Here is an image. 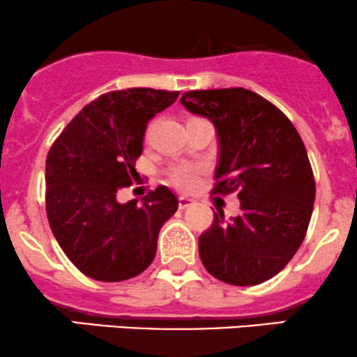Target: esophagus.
<instances>
[{"label": "esophagus", "mask_w": 357, "mask_h": 357, "mask_svg": "<svg viewBox=\"0 0 357 357\" xmlns=\"http://www.w3.org/2000/svg\"><path fill=\"white\" fill-rule=\"evenodd\" d=\"M195 204L193 198H188V197H179V208H188L191 205Z\"/></svg>", "instance_id": "esophagus-1"}]
</instances>
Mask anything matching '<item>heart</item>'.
Here are the masks:
<instances>
[{"instance_id":"heart-1","label":"heart","mask_w":357,"mask_h":357,"mask_svg":"<svg viewBox=\"0 0 357 357\" xmlns=\"http://www.w3.org/2000/svg\"><path fill=\"white\" fill-rule=\"evenodd\" d=\"M198 174H200V169L188 166V164H178L169 171L171 181L183 190L195 188L198 183Z\"/></svg>"}]
</instances>
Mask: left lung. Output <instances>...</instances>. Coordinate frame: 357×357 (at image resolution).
Segmentation results:
<instances>
[{"label": "left lung", "instance_id": "1", "mask_svg": "<svg viewBox=\"0 0 357 357\" xmlns=\"http://www.w3.org/2000/svg\"><path fill=\"white\" fill-rule=\"evenodd\" d=\"M181 104L213 123L220 153L213 193L238 191L241 213L213 224L198 239L210 275L231 286L272 279L305 239L314 204L310 159L289 118L248 89L190 90Z\"/></svg>", "mask_w": 357, "mask_h": 357}]
</instances>
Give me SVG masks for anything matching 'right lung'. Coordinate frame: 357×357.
<instances>
[{"instance_id":"obj_1","label":"right lung","mask_w":357,"mask_h":357,"mask_svg":"<svg viewBox=\"0 0 357 357\" xmlns=\"http://www.w3.org/2000/svg\"><path fill=\"white\" fill-rule=\"evenodd\" d=\"M155 89L114 90L87 104L46 159V212L56 241L82 273L102 282L131 279L152 264L157 236L178 210L159 186L142 204L116 193L137 178L147 123L178 99Z\"/></svg>"}]
</instances>
